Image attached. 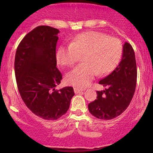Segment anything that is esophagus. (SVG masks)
I'll use <instances>...</instances> for the list:
<instances>
[{
    "label": "esophagus",
    "mask_w": 153,
    "mask_h": 153,
    "mask_svg": "<svg viewBox=\"0 0 153 153\" xmlns=\"http://www.w3.org/2000/svg\"><path fill=\"white\" fill-rule=\"evenodd\" d=\"M74 93H75L78 94V93H81V92H82V91H83V89H81V88H79L75 87L74 88Z\"/></svg>",
    "instance_id": "esophagus-1"
}]
</instances>
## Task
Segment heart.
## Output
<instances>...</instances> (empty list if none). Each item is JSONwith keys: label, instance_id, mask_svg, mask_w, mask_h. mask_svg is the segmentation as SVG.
I'll use <instances>...</instances> for the list:
<instances>
[{"label": "heart", "instance_id": "obj_1", "mask_svg": "<svg viewBox=\"0 0 153 153\" xmlns=\"http://www.w3.org/2000/svg\"><path fill=\"white\" fill-rule=\"evenodd\" d=\"M123 54V45L118 39L105 33L89 31L77 35L68 46H61L56 52L60 65L72 67L83 55V63L66 75L68 84L79 88L88 86L96 75L111 72Z\"/></svg>", "mask_w": 153, "mask_h": 153}]
</instances>
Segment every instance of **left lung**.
<instances>
[{
  "instance_id": "8db88e82",
  "label": "left lung",
  "mask_w": 153,
  "mask_h": 153,
  "mask_svg": "<svg viewBox=\"0 0 153 153\" xmlns=\"http://www.w3.org/2000/svg\"><path fill=\"white\" fill-rule=\"evenodd\" d=\"M122 60L118 66L99 81L106 88L97 91V100L88 104L91 114L101 120H111L126 110L134 94L137 79V62L132 47L123 45Z\"/></svg>"
}]
</instances>
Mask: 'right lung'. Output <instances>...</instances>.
<instances>
[{"label": "right lung", "instance_id": "1", "mask_svg": "<svg viewBox=\"0 0 153 153\" xmlns=\"http://www.w3.org/2000/svg\"><path fill=\"white\" fill-rule=\"evenodd\" d=\"M58 33L51 26L36 27L21 41L14 59L16 84L23 101L35 115L47 120L66 114L74 95L72 87L55 89L62 79L56 68Z\"/></svg>", "mask_w": 153, "mask_h": 153}]
</instances>
